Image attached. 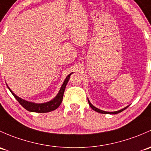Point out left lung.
Returning a JSON list of instances; mask_svg holds the SVG:
<instances>
[{
    "instance_id": "left-lung-1",
    "label": "left lung",
    "mask_w": 151,
    "mask_h": 151,
    "mask_svg": "<svg viewBox=\"0 0 151 151\" xmlns=\"http://www.w3.org/2000/svg\"><path fill=\"white\" fill-rule=\"evenodd\" d=\"M88 101L89 105H90V107H91V109H93V110H94V111H96L98 112V113H101V114H119V113H120V112L123 111H124V110H125V109H126L127 108H128V107H129V106H127V107H125L124 109H122V110H119V111H114V112H107V111H104L100 110V109H97V108H96V107H95L94 106H93V105L91 104V103H90V101H89V100H88Z\"/></svg>"
}]
</instances>
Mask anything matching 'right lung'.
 <instances>
[{
    "label": "right lung",
    "mask_w": 151,
    "mask_h": 151,
    "mask_svg": "<svg viewBox=\"0 0 151 151\" xmlns=\"http://www.w3.org/2000/svg\"><path fill=\"white\" fill-rule=\"evenodd\" d=\"M71 74H72V73H71ZM71 74H69V75L67 76L66 80L63 82L61 89H60L59 93H58V95L55 97L54 99L49 101V102L44 103V104H35V103L28 102V101H24V100L22 99V98H19L18 96H16L12 90L9 89V87H8V88H9V90L12 92V95L14 96V98L17 100V101H18V102L26 110L31 112H36V113H47V112H50L53 110H55V109L61 105V102H62L65 88H66V86L68 83V81H69V78H70V75Z\"/></svg>",
    "instance_id": "add662e5"
}]
</instances>
